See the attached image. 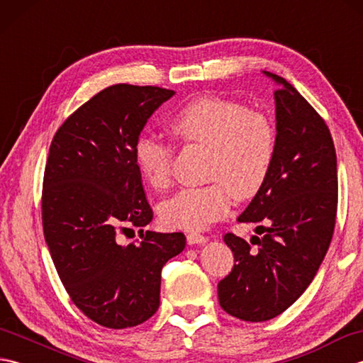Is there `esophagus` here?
I'll list each match as a JSON object with an SVG mask.
<instances>
[{
  "instance_id": "1",
  "label": "esophagus",
  "mask_w": 363,
  "mask_h": 363,
  "mask_svg": "<svg viewBox=\"0 0 363 363\" xmlns=\"http://www.w3.org/2000/svg\"><path fill=\"white\" fill-rule=\"evenodd\" d=\"M207 240H209V238H207L206 235L196 234V233H191L187 235L189 245H204V243H207Z\"/></svg>"
}]
</instances>
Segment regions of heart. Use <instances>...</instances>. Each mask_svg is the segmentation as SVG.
<instances>
[{"instance_id": "b5f03b06", "label": "heart", "mask_w": 363, "mask_h": 363, "mask_svg": "<svg viewBox=\"0 0 363 363\" xmlns=\"http://www.w3.org/2000/svg\"><path fill=\"white\" fill-rule=\"evenodd\" d=\"M172 133L184 142L211 150L206 187L182 189L160 206L168 228L201 230L229 212L233 195L250 199L264 186L273 164L276 134L265 113L218 96H203L184 106L169 121ZM134 160L152 189L168 187L173 148L142 135L134 145Z\"/></svg>"}]
</instances>
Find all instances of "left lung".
Returning <instances> with one entry per match:
<instances>
[{
	"mask_svg": "<svg viewBox=\"0 0 363 363\" xmlns=\"http://www.w3.org/2000/svg\"><path fill=\"white\" fill-rule=\"evenodd\" d=\"M276 148L264 186L238 215L260 223L251 243L234 234L225 243L234 267L218 282L223 311L243 321H267L295 303L325 259L337 215V156L333 137L303 95L274 73Z\"/></svg>",
	"mask_w": 363,
	"mask_h": 363,
	"instance_id": "obj_1",
	"label": "left lung"
}]
</instances>
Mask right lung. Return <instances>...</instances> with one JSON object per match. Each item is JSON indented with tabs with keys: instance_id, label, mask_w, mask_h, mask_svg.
<instances>
[{
	"instance_id": "obj_1",
	"label": "right lung",
	"mask_w": 363,
	"mask_h": 363,
	"mask_svg": "<svg viewBox=\"0 0 363 363\" xmlns=\"http://www.w3.org/2000/svg\"><path fill=\"white\" fill-rule=\"evenodd\" d=\"M173 95L115 84L70 115L50 146L45 240L73 303L104 328H133L151 318L160 303L162 267L186 248L182 233L146 230L138 245L117 242L123 225L143 228L152 220L134 145Z\"/></svg>"
}]
</instances>
